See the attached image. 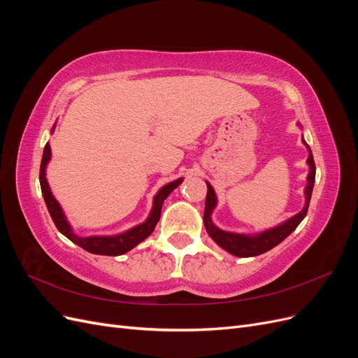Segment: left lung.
I'll use <instances>...</instances> for the list:
<instances>
[{"label":"left lung","mask_w":358,"mask_h":358,"mask_svg":"<svg viewBox=\"0 0 358 358\" xmlns=\"http://www.w3.org/2000/svg\"><path fill=\"white\" fill-rule=\"evenodd\" d=\"M297 125L301 128L300 124ZM301 143L305 145L306 149L309 150L308 159H306L309 173H308L306 187H305V206H303V209L299 213L291 216V218L285 220L284 222L272 227V229H266L263 231L251 233V234L227 231L220 229V227L215 225V222L212 221V213L216 208V204H218V199H216V192L212 188L210 183L206 182V185H208V194H206L203 222L206 227V231H208V234L212 237V241L220 248H222L224 251H227L234 257H242V258L264 254L270 251L272 248H275L276 245H279L284 239H287V237L297 229V225L305 220L308 208H309L310 196H312L313 183H315V162H313L310 148L303 137H301Z\"/></svg>","instance_id":"1"}]
</instances>
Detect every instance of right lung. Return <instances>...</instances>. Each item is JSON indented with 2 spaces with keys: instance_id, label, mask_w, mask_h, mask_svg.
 <instances>
[{
  "instance_id": "right-lung-1",
  "label": "right lung",
  "mask_w": 358,
  "mask_h": 358,
  "mask_svg": "<svg viewBox=\"0 0 358 358\" xmlns=\"http://www.w3.org/2000/svg\"><path fill=\"white\" fill-rule=\"evenodd\" d=\"M53 131H55V125H53L50 129V133ZM50 158H52L50 145L46 143L45 150H43V158H41V166H40V187L43 192V199H45V203L48 206V210L52 216V220L55 222L59 233L66 236L67 239L83 248L85 251H88L91 254H99V255H110V257L122 255L128 251H131L133 248H136L140 242H143L146 237L152 234L157 222L159 221L162 203H164V200L170 196V192L173 189H176L183 182V178H179L176 180L166 183L164 187H161L158 189V192L154 196L152 209H150L148 218L142 224H137L131 227V229H128L127 231L112 234V236H79L74 233L71 224L69 222L66 213H64L61 208V204L55 197H53L52 189L49 187V182L46 178V169Z\"/></svg>"
}]
</instances>
